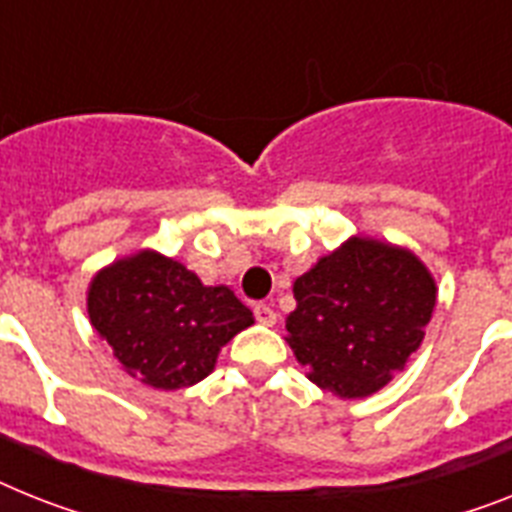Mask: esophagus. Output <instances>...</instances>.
Masks as SVG:
<instances>
[{
  "label": "esophagus",
  "mask_w": 512,
  "mask_h": 512,
  "mask_svg": "<svg viewBox=\"0 0 512 512\" xmlns=\"http://www.w3.org/2000/svg\"><path fill=\"white\" fill-rule=\"evenodd\" d=\"M253 316H256V322L266 324V327L277 324V311H274L272 303H256L253 306Z\"/></svg>",
  "instance_id": "1"
}]
</instances>
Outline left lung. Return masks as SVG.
Instances as JSON below:
<instances>
[{
    "label": "left lung",
    "mask_w": 512,
    "mask_h": 512,
    "mask_svg": "<svg viewBox=\"0 0 512 512\" xmlns=\"http://www.w3.org/2000/svg\"><path fill=\"white\" fill-rule=\"evenodd\" d=\"M287 342L308 379L340 398H366L405 369L424 340L437 285L405 248L350 238L293 285Z\"/></svg>",
    "instance_id": "8db88e82"
}]
</instances>
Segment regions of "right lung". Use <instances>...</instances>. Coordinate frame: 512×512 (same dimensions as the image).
Instances as JSON below:
<instances>
[{
  "mask_svg": "<svg viewBox=\"0 0 512 512\" xmlns=\"http://www.w3.org/2000/svg\"><path fill=\"white\" fill-rule=\"evenodd\" d=\"M88 316L138 382L180 390L209 377L222 345L253 324L230 287H206L180 261L141 251L101 269Z\"/></svg>",
  "mask_w": 512,
  "mask_h": 512,
  "instance_id": "obj_1",
  "label": "right lung"
}]
</instances>
